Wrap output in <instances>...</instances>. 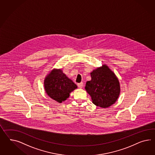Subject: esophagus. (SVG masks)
<instances>
[{
  "mask_svg": "<svg viewBox=\"0 0 155 155\" xmlns=\"http://www.w3.org/2000/svg\"><path fill=\"white\" fill-rule=\"evenodd\" d=\"M77 86H78V87L79 88H82V87L84 86V83H83V82H81V83H79V84H77Z\"/></svg>",
  "mask_w": 155,
  "mask_h": 155,
  "instance_id": "esophagus-1",
  "label": "esophagus"
}]
</instances>
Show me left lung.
<instances>
[{
	"label": "left lung",
	"instance_id": "obj_1",
	"mask_svg": "<svg viewBox=\"0 0 155 155\" xmlns=\"http://www.w3.org/2000/svg\"><path fill=\"white\" fill-rule=\"evenodd\" d=\"M91 80L86 82L85 89L91 97L92 103L101 108L114 104L120 95L118 80L108 67L104 65L91 73Z\"/></svg>",
	"mask_w": 155,
	"mask_h": 155
}]
</instances>
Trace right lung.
Listing matches in <instances>:
<instances>
[{"label": "right lung", "mask_w": 155, "mask_h": 155, "mask_svg": "<svg viewBox=\"0 0 155 155\" xmlns=\"http://www.w3.org/2000/svg\"><path fill=\"white\" fill-rule=\"evenodd\" d=\"M45 88L47 95L54 101L61 103L69 97V94L77 88L71 80L61 70L54 69L45 80Z\"/></svg>", "instance_id": "1"}]
</instances>
